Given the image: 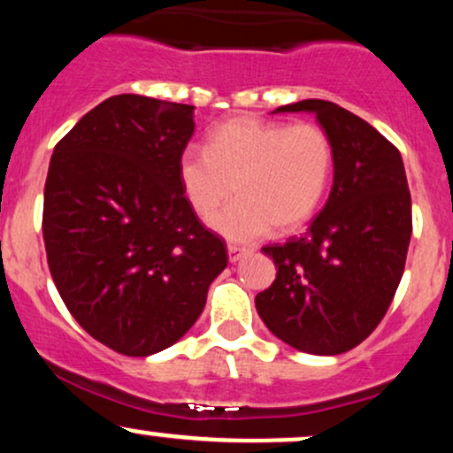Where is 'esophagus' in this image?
<instances>
[{
  "mask_svg": "<svg viewBox=\"0 0 453 453\" xmlns=\"http://www.w3.org/2000/svg\"><path fill=\"white\" fill-rule=\"evenodd\" d=\"M244 256H249V249L238 247V244H227V259H230L232 264H236L238 259H242Z\"/></svg>",
  "mask_w": 453,
  "mask_h": 453,
  "instance_id": "obj_1",
  "label": "esophagus"
}]
</instances>
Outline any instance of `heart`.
<instances>
[{"mask_svg":"<svg viewBox=\"0 0 453 453\" xmlns=\"http://www.w3.org/2000/svg\"><path fill=\"white\" fill-rule=\"evenodd\" d=\"M334 174V144L313 123L236 117L211 132L206 150L187 149L179 180L189 206L212 230L234 242H253L270 232H294L319 211Z\"/></svg>","mask_w":453,"mask_h":453,"instance_id":"b5f03b06","label":"heart"}]
</instances>
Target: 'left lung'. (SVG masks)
<instances>
[{
  "label": "left lung",
  "instance_id": "left-lung-1",
  "mask_svg": "<svg viewBox=\"0 0 453 453\" xmlns=\"http://www.w3.org/2000/svg\"><path fill=\"white\" fill-rule=\"evenodd\" d=\"M274 112L315 114L334 144V183L304 236L262 249L277 279L256 309L294 349L339 356L375 330L403 279L413 230L403 157L339 104L303 100Z\"/></svg>",
  "mask_w": 453,
  "mask_h": 453
}]
</instances>
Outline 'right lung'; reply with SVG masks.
Wrapping results in <instances>:
<instances>
[{
  "label": "right lung",
  "instance_id": "add662e5",
  "mask_svg": "<svg viewBox=\"0 0 453 453\" xmlns=\"http://www.w3.org/2000/svg\"><path fill=\"white\" fill-rule=\"evenodd\" d=\"M194 106L114 96L53 150L42 232L50 274L72 317L123 356L174 345L227 266L179 180Z\"/></svg>",
  "mask_w": 453,
  "mask_h": 453
}]
</instances>
